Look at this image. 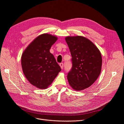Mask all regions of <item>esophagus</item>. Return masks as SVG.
Masks as SVG:
<instances>
[{
    "instance_id": "1",
    "label": "esophagus",
    "mask_w": 124,
    "mask_h": 124,
    "mask_svg": "<svg viewBox=\"0 0 124 124\" xmlns=\"http://www.w3.org/2000/svg\"><path fill=\"white\" fill-rule=\"evenodd\" d=\"M59 66H60V67H61V69H62L63 68V63H59Z\"/></svg>"
}]
</instances>
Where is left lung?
Segmentation results:
<instances>
[{
  "mask_svg": "<svg viewBox=\"0 0 124 124\" xmlns=\"http://www.w3.org/2000/svg\"><path fill=\"white\" fill-rule=\"evenodd\" d=\"M65 40L72 56V68L67 75L70 85L76 91L91 86L98 78L102 66L100 51L83 36L67 37Z\"/></svg>",
  "mask_w": 124,
  "mask_h": 124,
  "instance_id": "obj_1",
  "label": "left lung"
}]
</instances>
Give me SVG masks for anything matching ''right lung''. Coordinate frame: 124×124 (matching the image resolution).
Returning a JSON list of instances; mask_svg holds the SVG:
<instances>
[{
  "label": "right lung",
  "instance_id": "obj_1",
  "mask_svg": "<svg viewBox=\"0 0 124 124\" xmlns=\"http://www.w3.org/2000/svg\"><path fill=\"white\" fill-rule=\"evenodd\" d=\"M57 40L55 36L43 33L33 40L22 54L21 64L25 76L38 88H47L61 71L50 52Z\"/></svg>",
  "mask_w": 124,
  "mask_h": 124
}]
</instances>
